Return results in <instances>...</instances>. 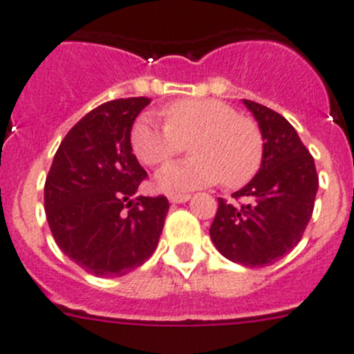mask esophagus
<instances>
[{"mask_svg": "<svg viewBox=\"0 0 354 354\" xmlns=\"http://www.w3.org/2000/svg\"><path fill=\"white\" fill-rule=\"evenodd\" d=\"M190 199V194H173L169 196V201L173 205H181V203H187Z\"/></svg>", "mask_w": 354, "mask_h": 354, "instance_id": "esophagus-1", "label": "esophagus"}]
</instances>
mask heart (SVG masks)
Returning a JSON list of instances; mask_svg holds the SVG:
<instances>
[{
  "label": "heart",
  "instance_id": "obj_1",
  "mask_svg": "<svg viewBox=\"0 0 354 354\" xmlns=\"http://www.w3.org/2000/svg\"><path fill=\"white\" fill-rule=\"evenodd\" d=\"M164 125L141 116L130 130V146L146 165L169 162L189 142L192 158L165 165L155 176L162 192H185L222 183L236 189L252 180L264 155V139L252 118L240 116L218 98H187L162 109Z\"/></svg>",
  "mask_w": 354,
  "mask_h": 354
}]
</instances>
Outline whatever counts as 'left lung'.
<instances>
[{
  "label": "left lung",
  "instance_id": "1",
  "mask_svg": "<svg viewBox=\"0 0 354 354\" xmlns=\"http://www.w3.org/2000/svg\"><path fill=\"white\" fill-rule=\"evenodd\" d=\"M264 139L256 176L232 194L243 205L218 197L209 227L216 250L247 268L273 264L298 245L314 209L317 180L314 158L284 116L257 102L243 100Z\"/></svg>",
  "mask_w": 354,
  "mask_h": 354
}]
</instances>
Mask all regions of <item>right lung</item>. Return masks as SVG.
I'll use <instances>...</instances> for the list:
<instances>
[{
  "label": "right lung",
  "mask_w": 354,
  "mask_h": 354,
  "mask_svg": "<svg viewBox=\"0 0 354 354\" xmlns=\"http://www.w3.org/2000/svg\"><path fill=\"white\" fill-rule=\"evenodd\" d=\"M146 97L106 102L75 123L54 155L44 203L65 256L97 277H122L157 248L169 203L138 196L146 178L130 146Z\"/></svg>",
  "instance_id": "1"
}]
</instances>
